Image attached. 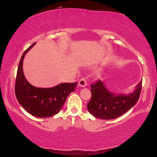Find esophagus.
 <instances>
[{"instance_id":"1","label":"esophagus","mask_w":157,"mask_h":157,"mask_svg":"<svg viewBox=\"0 0 157 157\" xmlns=\"http://www.w3.org/2000/svg\"><path fill=\"white\" fill-rule=\"evenodd\" d=\"M78 85L82 87H85L87 85V81L85 78H80L78 82Z\"/></svg>"}]
</instances>
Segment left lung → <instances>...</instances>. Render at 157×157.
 <instances>
[{
  "instance_id": "1",
  "label": "left lung",
  "mask_w": 157,
  "mask_h": 157,
  "mask_svg": "<svg viewBox=\"0 0 157 157\" xmlns=\"http://www.w3.org/2000/svg\"><path fill=\"white\" fill-rule=\"evenodd\" d=\"M91 86V99L87 108L93 116L102 120H112L121 116L136 104L140 96L142 80L133 93L116 94L109 92L104 84L98 80Z\"/></svg>"
}]
</instances>
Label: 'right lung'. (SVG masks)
Returning <instances> with one entry per match:
<instances>
[{
	"label": "right lung",
	"instance_id": "right-lung-1",
	"mask_svg": "<svg viewBox=\"0 0 157 157\" xmlns=\"http://www.w3.org/2000/svg\"><path fill=\"white\" fill-rule=\"evenodd\" d=\"M36 43L24 52L17 71L15 94L18 102L31 115L37 117H52L63 108L67 96L75 90L77 82L61 83L52 88H37L29 83L24 75L25 55Z\"/></svg>",
	"mask_w": 157,
	"mask_h": 157
}]
</instances>
